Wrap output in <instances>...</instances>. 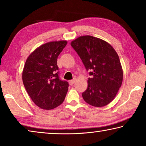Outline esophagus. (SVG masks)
Segmentation results:
<instances>
[{
	"label": "esophagus",
	"mask_w": 146,
	"mask_h": 146,
	"mask_svg": "<svg viewBox=\"0 0 146 146\" xmlns=\"http://www.w3.org/2000/svg\"><path fill=\"white\" fill-rule=\"evenodd\" d=\"M75 80H76V79L75 78H74V79H73V80H71L70 81V84L71 85H73L74 83H75Z\"/></svg>",
	"instance_id": "esophagus-1"
}]
</instances>
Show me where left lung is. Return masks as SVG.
Wrapping results in <instances>:
<instances>
[{
  "label": "left lung",
  "instance_id": "left-lung-1",
  "mask_svg": "<svg viewBox=\"0 0 146 146\" xmlns=\"http://www.w3.org/2000/svg\"><path fill=\"white\" fill-rule=\"evenodd\" d=\"M71 46L80 56L90 77L82 95L89 104L102 107L114 99L122 83L123 71L118 54L110 44L92 36H82Z\"/></svg>",
  "mask_w": 146,
  "mask_h": 146
}]
</instances>
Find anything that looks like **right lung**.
<instances>
[{
    "label": "right lung",
    "instance_id": "right-lung-1",
    "mask_svg": "<svg viewBox=\"0 0 146 146\" xmlns=\"http://www.w3.org/2000/svg\"><path fill=\"white\" fill-rule=\"evenodd\" d=\"M67 41L44 44L28 56L23 72V81L29 97L43 110H51L64 102L69 84L59 76L57 58Z\"/></svg>",
    "mask_w": 146,
    "mask_h": 146
}]
</instances>
